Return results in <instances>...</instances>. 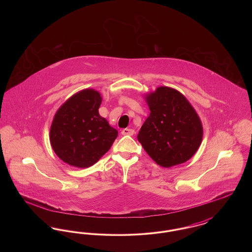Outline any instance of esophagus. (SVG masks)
<instances>
[{"mask_svg": "<svg viewBox=\"0 0 252 252\" xmlns=\"http://www.w3.org/2000/svg\"><path fill=\"white\" fill-rule=\"evenodd\" d=\"M122 134H123V135H129V136H132V135L134 134V130L130 129V128H125V129L122 130Z\"/></svg>", "mask_w": 252, "mask_h": 252, "instance_id": "obj_1", "label": "esophagus"}]
</instances>
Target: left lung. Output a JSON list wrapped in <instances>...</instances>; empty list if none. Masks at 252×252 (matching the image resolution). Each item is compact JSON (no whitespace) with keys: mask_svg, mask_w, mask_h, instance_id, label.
<instances>
[{"mask_svg":"<svg viewBox=\"0 0 252 252\" xmlns=\"http://www.w3.org/2000/svg\"><path fill=\"white\" fill-rule=\"evenodd\" d=\"M145 100L150 114L137 138L146 153L162 167L190 159L202 142L203 127L186 97L175 89L158 87Z\"/></svg>","mask_w":252,"mask_h":252,"instance_id":"left-lung-1","label":"left lung"}]
</instances>
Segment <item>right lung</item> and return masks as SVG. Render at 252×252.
Here are the masks:
<instances>
[{"instance_id":"right-lung-1","label":"right lung","mask_w":252,"mask_h":252,"mask_svg":"<svg viewBox=\"0 0 252 252\" xmlns=\"http://www.w3.org/2000/svg\"><path fill=\"white\" fill-rule=\"evenodd\" d=\"M101 102L97 91L87 89L69 98L57 111L50 142L64 162L90 167L108 152L117 138L118 131L98 112Z\"/></svg>"}]
</instances>
